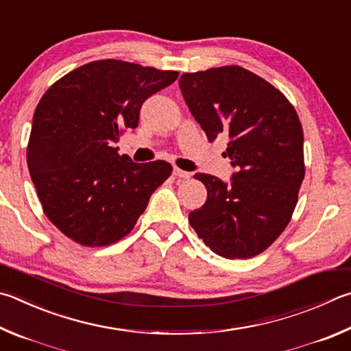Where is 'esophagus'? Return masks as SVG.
<instances>
[{"mask_svg":"<svg viewBox=\"0 0 351 351\" xmlns=\"http://www.w3.org/2000/svg\"><path fill=\"white\" fill-rule=\"evenodd\" d=\"M173 175H175L176 178H181V180H189V178L192 176V173H189V171L181 170V169H178V167L173 169Z\"/></svg>","mask_w":351,"mask_h":351,"instance_id":"obj_1","label":"esophagus"}]
</instances>
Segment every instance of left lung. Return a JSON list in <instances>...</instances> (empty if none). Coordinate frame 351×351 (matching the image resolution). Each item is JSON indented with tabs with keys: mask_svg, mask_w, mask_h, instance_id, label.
I'll list each match as a JSON object with an SVG mask.
<instances>
[{
	"mask_svg": "<svg viewBox=\"0 0 351 351\" xmlns=\"http://www.w3.org/2000/svg\"><path fill=\"white\" fill-rule=\"evenodd\" d=\"M189 110L210 143L227 135L230 182L196 173L207 201L189 213L210 250L228 259L263 253L284 232L296 207L304 167V133L289 99L270 82L239 66L184 73Z\"/></svg>",
	"mask_w": 351,
	"mask_h": 351,
	"instance_id": "obj_1",
	"label": "left lung"
}]
</instances>
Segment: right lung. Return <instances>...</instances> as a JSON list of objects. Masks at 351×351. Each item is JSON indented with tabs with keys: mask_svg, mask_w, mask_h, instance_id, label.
I'll return each instance as SVG.
<instances>
[{
	"mask_svg": "<svg viewBox=\"0 0 351 351\" xmlns=\"http://www.w3.org/2000/svg\"><path fill=\"white\" fill-rule=\"evenodd\" d=\"M178 75L99 60L69 72L43 95L27 165L44 213L67 238L87 247L124 238L170 176L169 162L136 164L113 144L136 129L144 101Z\"/></svg>",
	"mask_w": 351,
	"mask_h": 351,
	"instance_id": "obj_1",
	"label": "right lung"
}]
</instances>
